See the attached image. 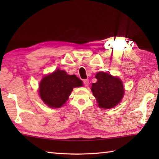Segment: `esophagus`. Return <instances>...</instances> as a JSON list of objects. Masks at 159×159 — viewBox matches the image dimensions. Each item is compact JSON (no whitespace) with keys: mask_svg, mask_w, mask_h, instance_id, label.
<instances>
[{"mask_svg":"<svg viewBox=\"0 0 159 159\" xmlns=\"http://www.w3.org/2000/svg\"><path fill=\"white\" fill-rule=\"evenodd\" d=\"M83 83H84L85 86H88V84H89V80L88 79H85L83 80Z\"/></svg>","mask_w":159,"mask_h":159,"instance_id":"34e87169","label":"esophagus"}]
</instances>
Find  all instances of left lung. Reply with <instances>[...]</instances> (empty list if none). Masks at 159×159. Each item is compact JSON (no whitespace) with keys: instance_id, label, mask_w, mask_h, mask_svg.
Segmentation results:
<instances>
[{"instance_id":"1","label":"left lung","mask_w":159,"mask_h":159,"mask_svg":"<svg viewBox=\"0 0 159 159\" xmlns=\"http://www.w3.org/2000/svg\"><path fill=\"white\" fill-rule=\"evenodd\" d=\"M95 78L98 81L93 83L91 90L99 107L111 109L117 105L124 95V88L120 79L101 71L96 74Z\"/></svg>"}]
</instances>
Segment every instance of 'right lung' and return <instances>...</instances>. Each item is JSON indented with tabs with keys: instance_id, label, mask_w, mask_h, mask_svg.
Masks as SVG:
<instances>
[{
	"instance_id": "right-lung-1",
	"label": "right lung",
	"mask_w": 159,
	"mask_h": 159,
	"mask_svg": "<svg viewBox=\"0 0 159 159\" xmlns=\"http://www.w3.org/2000/svg\"><path fill=\"white\" fill-rule=\"evenodd\" d=\"M83 85V81L76 75H68L57 69L45 76L39 84V94L48 107L59 108L68 99L74 88Z\"/></svg>"
}]
</instances>
